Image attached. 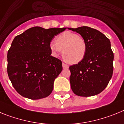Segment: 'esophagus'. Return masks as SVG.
Returning <instances> with one entry per match:
<instances>
[{
	"label": "esophagus",
	"mask_w": 124,
	"mask_h": 124,
	"mask_svg": "<svg viewBox=\"0 0 124 124\" xmlns=\"http://www.w3.org/2000/svg\"><path fill=\"white\" fill-rule=\"evenodd\" d=\"M69 65L65 63H62V67L63 69H69Z\"/></svg>",
	"instance_id": "esophagus-1"
}]
</instances>
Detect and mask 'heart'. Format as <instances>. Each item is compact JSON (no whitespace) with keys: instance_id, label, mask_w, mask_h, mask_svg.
<instances>
[{"instance_id":"1","label":"heart","mask_w":124,"mask_h":124,"mask_svg":"<svg viewBox=\"0 0 124 124\" xmlns=\"http://www.w3.org/2000/svg\"><path fill=\"white\" fill-rule=\"evenodd\" d=\"M49 47L55 56L59 55L63 50L62 54L64 59L72 64L81 62L84 59L87 49L84 39L70 31L60 34L56 42H50Z\"/></svg>"}]
</instances>
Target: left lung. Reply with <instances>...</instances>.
I'll return each mask as SVG.
<instances>
[{
    "instance_id": "obj_1",
    "label": "left lung",
    "mask_w": 124,
    "mask_h": 124,
    "mask_svg": "<svg viewBox=\"0 0 124 124\" xmlns=\"http://www.w3.org/2000/svg\"><path fill=\"white\" fill-rule=\"evenodd\" d=\"M68 29L80 34L87 46L84 59L69 67L71 89L78 96L99 94L105 89L112 76L114 53L110 42L100 31L89 27Z\"/></svg>"
}]
</instances>
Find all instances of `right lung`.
Here are the masks:
<instances>
[{
	"instance_id": "add662e5",
	"label": "right lung",
	"mask_w": 124,
	"mask_h": 124,
	"mask_svg": "<svg viewBox=\"0 0 124 124\" xmlns=\"http://www.w3.org/2000/svg\"><path fill=\"white\" fill-rule=\"evenodd\" d=\"M67 28H30L13 40L7 53V73L13 87L24 97L49 96L62 70L61 60L52 57L50 42Z\"/></svg>"
}]
</instances>
